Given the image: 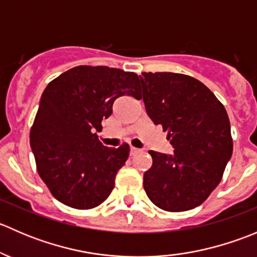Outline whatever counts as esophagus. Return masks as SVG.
<instances>
[{"label": "esophagus", "instance_id": "1", "mask_svg": "<svg viewBox=\"0 0 257 257\" xmlns=\"http://www.w3.org/2000/svg\"><path fill=\"white\" fill-rule=\"evenodd\" d=\"M139 152H141V149H138V148L131 147V152H129V154H131V157H134V155L138 154Z\"/></svg>", "mask_w": 257, "mask_h": 257}]
</instances>
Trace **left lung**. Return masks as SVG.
<instances>
[{
    "mask_svg": "<svg viewBox=\"0 0 257 257\" xmlns=\"http://www.w3.org/2000/svg\"><path fill=\"white\" fill-rule=\"evenodd\" d=\"M145 110L168 132L172 155L149 150L153 165L144 190L158 208L185 211L203 204L219 185L232 154L224 105L200 80L170 72L142 73Z\"/></svg>",
    "mask_w": 257,
    "mask_h": 257,
    "instance_id": "8db88e82",
    "label": "left lung"
}]
</instances>
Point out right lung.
<instances>
[{
    "label": "right lung",
    "mask_w": 257,
    "mask_h": 257,
    "mask_svg": "<svg viewBox=\"0 0 257 257\" xmlns=\"http://www.w3.org/2000/svg\"><path fill=\"white\" fill-rule=\"evenodd\" d=\"M133 72L78 66L46 87L31 128L37 172L52 195L74 209H93L109 196L129 145L104 147L95 131L121 95H139Z\"/></svg>",
    "instance_id": "obj_1"
}]
</instances>
